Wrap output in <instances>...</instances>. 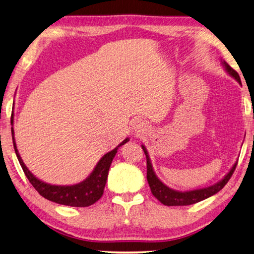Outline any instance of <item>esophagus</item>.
<instances>
[{
    "mask_svg": "<svg viewBox=\"0 0 254 254\" xmlns=\"http://www.w3.org/2000/svg\"><path fill=\"white\" fill-rule=\"evenodd\" d=\"M133 127H135V131H137L138 133H142L146 130V124L140 121V119H136Z\"/></svg>",
    "mask_w": 254,
    "mask_h": 254,
    "instance_id": "obj_1",
    "label": "esophagus"
}]
</instances>
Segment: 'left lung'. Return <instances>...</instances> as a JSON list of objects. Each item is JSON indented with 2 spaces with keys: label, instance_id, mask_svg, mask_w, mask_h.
Segmentation results:
<instances>
[{
  "label": "left lung",
  "instance_id": "1",
  "mask_svg": "<svg viewBox=\"0 0 254 254\" xmlns=\"http://www.w3.org/2000/svg\"><path fill=\"white\" fill-rule=\"evenodd\" d=\"M222 65L224 69L227 70V73L230 76H232V77L236 79L239 84H241L240 76H239L237 71L234 70L231 66L227 63V62L222 61ZM141 148L147 158V180H148V184H149L151 193L154 194L162 204L169 205V207L170 205L193 204V203L202 201V200L211 197L213 194H216L223 188L224 186L227 185L229 179L231 178L233 171L236 170V167L238 164L237 161L236 164L232 166L230 171H229L228 174L217 184H214L210 187H205V188H201V189H195V190H190V191H178L167 187L159 178H158L155 174L154 168H152L150 158H149V155H148L146 147L141 145Z\"/></svg>",
  "mask_w": 254,
  "mask_h": 254
}]
</instances>
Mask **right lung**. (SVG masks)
I'll use <instances>...</instances> for the list:
<instances>
[{
	"mask_svg": "<svg viewBox=\"0 0 254 254\" xmlns=\"http://www.w3.org/2000/svg\"><path fill=\"white\" fill-rule=\"evenodd\" d=\"M13 121L14 117L12 114L11 125H13ZM11 129L13 145L14 149H15L16 157L18 161H20L24 174L27 177V179L30 180L32 186L34 187L37 192L45 199L59 204L69 205V207H88V205H92L93 203L98 201V200L102 198L105 185H106V180L108 177L109 167H111L114 157L116 155L118 148L129 140V138H126V139L119 143L115 149L107 152L106 155H104L100 158V160L97 162V165L94 168L92 174H90L85 180H83L82 183L70 186H56L40 180L27 169V167L24 165L20 154H18L15 143V138H14L13 127Z\"/></svg>",
	"mask_w": 254,
	"mask_h": 254,
	"instance_id": "1",
	"label": "right lung"
}]
</instances>
